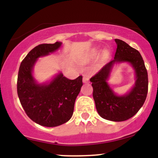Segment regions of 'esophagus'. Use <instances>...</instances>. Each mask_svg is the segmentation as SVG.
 <instances>
[{"instance_id": "esophagus-1", "label": "esophagus", "mask_w": 158, "mask_h": 158, "mask_svg": "<svg viewBox=\"0 0 158 158\" xmlns=\"http://www.w3.org/2000/svg\"><path fill=\"white\" fill-rule=\"evenodd\" d=\"M83 82H84V83H89L90 82L89 78H88V77H87V76H85V77H83Z\"/></svg>"}]
</instances>
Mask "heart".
<instances>
[{"instance_id":"obj_1","label":"heart","mask_w":158,"mask_h":158,"mask_svg":"<svg viewBox=\"0 0 158 158\" xmlns=\"http://www.w3.org/2000/svg\"><path fill=\"white\" fill-rule=\"evenodd\" d=\"M95 54H96V53H94V55H95Z\"/></svg>"}]
</instances>
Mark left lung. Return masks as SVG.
Listing matches in <instances>:
<instances>
[{
	"instance_id": "8db88e82",
	"label": "left lung",
	"mask_w": 158,
	"mask_h": 158,
	"mask_svg": "<svg viewBox=\"0 0 158 158\" xmlns=\"http://www.w3.org/2000/svg\"><path fill=\"white\" fill-rule=\"evenodd\" d=\"M117 44L114 60L107 63L90 79L93 97L98 114L102 118L121 122L135 116L144 104L148 93V73L144 61L138 50L125 41L115 39ZM130 63L135 70L136 81L131 91L123 96L114 94L106 81L116 62Z\"/></svg>"
}]
</instances>
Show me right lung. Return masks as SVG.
I'll return each mask as SVG.
<instances>
[{"instance_id":"obj_1","label":"right lung","mask_w":158,"mask_h":158,"mask_svg":"<svg viewBox=\"0 0 158 158\" xmlns=\"http://www.w3.org/2000/svg\"><path fill=\"white\" fill-rule=\"evenodd\" d=\"M61 43L41 44L29 52L20 65L17 91L27 115L42 126L55 127L71 118L74 104L82 86V77L70 80L58 74L50 83L38 84L32 77V68L38 58L48 56Z\"/></svg>"}]
</instances>
